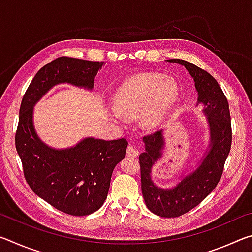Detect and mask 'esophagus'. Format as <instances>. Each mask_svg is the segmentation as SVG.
Instances as JSON below:
<instances>
[{
  "label": "esophagus",
  "instance_id": "34e87169",
  "mask_svg": "<svg viewBox=\"0 0 252 252\" xmlns=\"http://www.w3.org/2000/svg\"><path fill=\"white\" fill-rule=\"evenodd\" d=\"M126 155L129 157H132V158H136L139 155V151L138 149H136L134 146H132V144H130L129 147L126 148Z\"/></svg>",
  "mask_w": 252,
  "mask_h": 252
}]
</instances>
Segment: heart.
Here are the masks:
<instances>
[{"label": "heart", "mask_w": 252, "mask_h": 252, "mask_svg": "<svg viewBox=\"0 0 252 252\" xmlns=\"http://www.w3.org/2000/svg\"><path fill=\"white\" fill-rule=\"evenodd\" d=\"M179 87L172 78L161 73H141L126 80L114 93V117L133 118L142 111L148 126H156L177 99Z\"/></svg>", "instance_id": "b5f03b06"}]
</instances>
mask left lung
<instances>
[{
	"label": "left lung",
	"instance_id": "left-lung-1",
	"mask_svg": "<svg viewBox=\"0 0 252 252\" xmlns=\"http://www.w3.org/2000/svg\"><path fill=\"white\" fill-rule=\"evenodd\" d=\"M185 65L192 76L198 91V102L203 104L210 126V149L201 164L177 187L162 190L151 181V168L161 158L163 147L162 131L152 132L143 138L146 151L139 156L141 190L149 210L164 218H176L197 207L215 189L222 176L225 160L231 149L232 130L229 103L222 89L206 70L180 59L168 60Z\"/></svg>",
	"mask_w": 252,
	"mask_h": 252
}]
</instances>
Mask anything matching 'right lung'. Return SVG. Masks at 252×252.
Instances as JSON below:
<instances>
[{
	"label": "right lung",
	"mask_w": 252,
	"mask_h": 252,
	"mask_svg": "<svg viewBox=\"0 0 252 252\" xmlns=\"http://www.w3.org/2000/svg\"><path fill=\"white\" fill-rule=\"evenodd\" d=\"M103 62L60 57L34 76L20 106L15 148L22 161L24 178L36 193L58 210L71 216L91 215L103 204L113 169L126 156L125 139L88 138L65 150L46 147L37 138L32 122L33 105L58 83L93 88Z\"/></svg>",
	"instance_id": "obj_1"
}]
</instances>
